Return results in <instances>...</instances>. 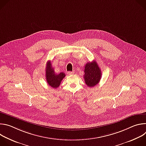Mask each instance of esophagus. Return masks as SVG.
<instances>
[{
	"label": "esophagus",
	"instance_id": "esophagus-1",
	"mask_svg": "<svg viewBox=\"0 0 146 146\" xmlns=\"http://www.w3.org/2000/svg\"><path fill=\"white\" fill-rule=\"evenodd\" d=\"M74 72H68V74H69V75H71V74H74Z\"/></svg>",
	"mask_w": 146,
	"mask_h": 146
}]
</instances>
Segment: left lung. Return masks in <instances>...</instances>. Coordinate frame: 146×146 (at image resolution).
I'll return each mask as SVG.
<instances>
[{
    "label": "left lung",
    "instance_id": "obj_1",
    "mask_svg": "<svg viewBox=\"0 0 146 146\" xmlns=\"http://www.w3.org/2000/svg\"><path fill=\"white\" fill-rule=\"evenodd\" d=\"M101 76V70L95 60L88 62L85 65L84 78L86 84L89 87H93L98 84Z\"/></svg>",
    "mask_w": 146,
    "mask_h": 146
}]
</instances>
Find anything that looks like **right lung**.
I'll use <instances>...</instances> for the list:
<instances>
[{"label": "right lung", "mask_w": 146, "mask_h": 146, "mask_svg": "<svg viewBox=\"0 0 146 146\" xmlns=\"http://www.w3.org/2000/svg\"><path fill=\"white\" fill-rule=\"evenodd\" d=\"M46 77L48 84L53 88H57L60 84L62 80L65 77V74L61 72L59 74H56L50 61H48L46 69Z\"/></svg>", "instance_id": "obj_1"}]
</instances>
